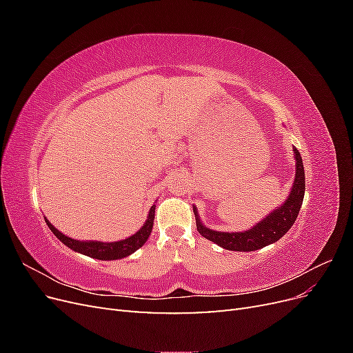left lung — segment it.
Returning a JSON list of instances; mask_svg holds the SVG:
<instances>
[{
  "instance_id": "left-lung-1",
  "label": "left lung",
  "mask_w": 353,
  "mask_h": 353,
  "mask_svg": "<svg viewBox=\"0 0 353 353\" xmlns=\"http://www.w3.org/2000/svg\"><path fill=\"white\" fill-rule=\"evenodd\" d=\"M293 153L296 160L294 181L290 190V194H288V197L284 200V203L280 208L272 210L268 216H265L262 221H259L256 225H253L248 231L225 232V231L210 230L203 225V222L200 221V216H199V210L196 206H193L197 231L205 239L221 245L222 249L234 250V252L259 250L265 248V245H270L275 241H279L284 234L292 228L299 215V210H301L303 196H305L303 160L296 147H293Z\"/></svg>"
}]
</instances>
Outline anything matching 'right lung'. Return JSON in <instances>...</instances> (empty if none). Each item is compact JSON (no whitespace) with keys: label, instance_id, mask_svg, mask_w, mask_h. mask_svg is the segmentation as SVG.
I'll list each match as a JSON object with an SVG mask.
<instances>
[{"label":"right lung","instance_id":"add662e5","mask_svg":"<svg viewBox=\"0 0 353 353\" xmlns=\"http://www.w3.org/2000/svg\"><path fill=\"white\" fill-rule=\"evenodd\" d=\"M154 209L156 205H153L148 210L147 221L143 223V227L138 230L131 237L119 241H94V240H74L72 237H68L66 234L60 232L54 225H51V222L46 218V222L48 228L52 231V234L73 252H78L81 254L90 256L92 259H100V261H116L128 258V256L137 252L140 248H143L144 243L148 240L153 230V222H154Z\"/></svg>","mask_w":353,"mask_h":353}]
</instances>
